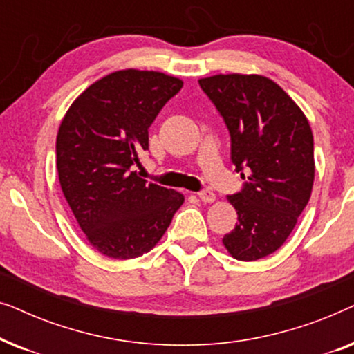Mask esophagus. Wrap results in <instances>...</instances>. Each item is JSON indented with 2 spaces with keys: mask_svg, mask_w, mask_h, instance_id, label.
<instances>
[{
  "mask_svg": "<svg viewBox=\"0 0 354 354\" xmlns=\"http://www.w3.org/2000/svg\"><path fill=\"white\" fill-rule=\"evenodd\" d=\"M198 196H200V200L203 203H212L216 200V195L211 190H201L200 193H198Z\"/></svg>",
  "mask_w": 354,
  "mask_h": 354,
  "instance_id": "obj_1",
  "label": "esophagus"
}]
</instances>
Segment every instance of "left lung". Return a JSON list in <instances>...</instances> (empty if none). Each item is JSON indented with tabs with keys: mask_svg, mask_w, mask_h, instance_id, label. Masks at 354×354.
<instances>
[{
	"mask_svg": "<svg viewBox=\"0 0 354 354\" xmlns=\"http://www.w3.org/2000/svg\"><path fill=\"white\" fill-rule=\"evenodd\" d=\"M200 82L230 133V159L246 178L229 195L239 224L222 243L239 261H256L285 243L314 182V140L297 103L268 77L219 74Z\"/></svg>",
	"mask_w": 354,
	"mask_h": 354,
	"instance_id": "8db88e82",
	"label": "left lung"
}]
</instances>
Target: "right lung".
Returning <instances> with one entry per match:
<instances>
[{
	"label": "right lung",
	"instance_id": "1",
	"mask_svg": "<svg viewBox=\"0 0 354 354\" xmlns=\"http://www.w3.org/2000/svg\"><path fill=\"white\" fill-rule=\"evenodd\" d=\"M183 86L154 71H118L90 85L67 111L56 138L59 183L90 245L132 259L161 240L183 195L138 177L148 129Z\"/></svg>",
	"mask_w": 354,
	"mask_h": 354
}]
</instances>
